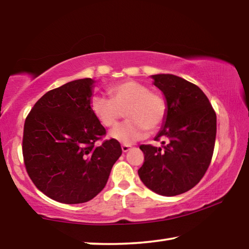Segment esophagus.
Instances as JSON below:
<instances>
[{
	"instance_id": "obj_1",
	"label": "esophagus",
	"mask_w": 249,
	"mask_h": 249,
	"mask_svg": "<svg viewBox=\"0 0 249 249\" xmlns=\"http://www.w3.org/2000/svg\"><path fill=\"white\" fill-rule=\"evenodd\" d=\"M132 148V146H129V145H122V150L124 151V153H127V151Z\"/></svg>"
}]
</instances>
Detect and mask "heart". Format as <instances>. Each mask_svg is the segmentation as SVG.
I'll list each match as a JSON object with an SVG mask.
<instances>
[{"label": "heart", "instance_id": "obj_1", "mask_svg": "<svg viewBox=\"0 0 249 249\" xmlns=\"http://www.w3.org/2000/svg\"><path fill=\"white\" fill-rule=\"evenodd\" d=\"M109 99L96 95L91 101V111L105 127L115 125L120 111L127 120L115 126L109 136L122 144H133L145 138L148 133L159 128L167 115V103L162 95L149 91L145 84L126 80L107 89Z\"/></svg>", "mask_w": 249, "mask_h": 249}]
</instances>
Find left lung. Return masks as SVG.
Masks as SVG:
<instances>
[{"label":"left lung","instance_id":"8db88e82","mask_svg":"<svg viewBox=\"0 0 249 249\" xmlns=\"http://www.w3.org/2000/svg\"><path fill=\"white\" fill-rule=\"evenodd\" d=\"M162 92L167 115L155 138H169L161 147L142 145L145 161L138 176L160 196H174L190 190L204 176L212 159L216 114L199 87L174 74L150 75Z\"/></svg>","mask_w":249,"mask_h":249}]
</instances>
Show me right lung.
<instances>
[{
    "label": "right lung",
    "instance_id": "1",
    "mask_svg": "<svg viewBox=\"0 0 249 249\" xmlns=\"http://www.w3.org/2000/svg\"><path fill=\"white\" fill-rule=\"evenodd\" d=\"M94 83L78 79L48 91L25 121L27 174L41 192L61 203H84L98 196L122 155L113 138L95 145L105 128L91 111Z\"/></svg>",
    "mask_w": 249,
    "mask_h": 249
}]
</instances>
